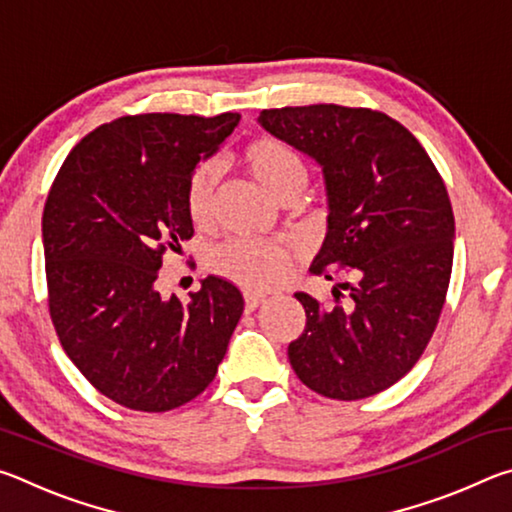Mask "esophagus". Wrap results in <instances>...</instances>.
Masks as SVG:
<instances>
[{"instance_id": "obj_1", "label": "esophagus", "mask_w": 512, "mask_h": 512, "mask_svg": "<svg viewBox=\"0 0 512 512\" xmlns=\"http://www.w3.org/2000/svg\"><path fill=\"white\" fill-rule=\"evenodd\" d=\"M266 302V296H257V293H246V311H255Z\"/></svg>"}]
</instances>
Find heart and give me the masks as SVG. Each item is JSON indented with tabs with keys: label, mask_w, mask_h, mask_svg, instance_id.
Listing matches in <instances>:
<instances>
[{
	"label": "heart",
	"mask_w": 512,
	"mask_h": 512,
	"mask_svg": "<svg viewBox=\"0 0 512 512\" xmlns=\"http://www.w3.org/2000/svg\"><path fill=\"white\" fill-rule=\"evenodd\" d=\"M246 169L259 185L275 198L302 192L307 183V169L300 155L289 144L273 137H259L241 153ZM221 180V164L205 160L192 171L185 189V207L196 225L205 223L212 214L216 187ZM210 266L225 280L248 291H271L284 282L289 273V253L275 244L232 239L212 250Z\"/></svg>",
	"instance_id": "heart-1"
}]
</instances>
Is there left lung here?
<instances>
[{"label":"left lung","instance_id":"left-lung-1","mask_svg":"<svg viewBox=\"0 0 512 512\" xmlns=\"http://www.w3.org/2000/svg\"><path fill=\"white\" fill-rule=\"evenodd\" d=\"M257 121L323 171L327 232L311 271L354 280L339 284L350 298L332 309L296 293L307 325L289 345L291 368L332 400L386 391L420 359L445 305L454 214L443 178L384 112L318 103L262 110Z\"/></svg>","mask_w":512,"mask_h":512}]
</instances>
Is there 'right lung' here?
<instances>
[{"label": "right lung", "instance_id": "right-lung-1", "mask_svg": "<svg viewBox=\"0 0 512 512\" xmlns=\"http://www.w3.org/2000/svg\"><path fill=\"white\" fill-rule=\"evenodd\" d=\"M219 117H119L74 146L42 214L49 314L83 377L126 409L162 413L201 395L244 314L219 275L183 302L155 289L167 250L194 235L185 189L239 124Z\"/></svg>", "mask_w": 512, "mask_h": 512}]
</instances>
